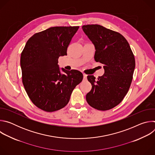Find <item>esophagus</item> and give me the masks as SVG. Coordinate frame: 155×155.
I'll return each mask as SVG.
<instances>
[{
  "label": "esophagus",
  "instance_id": "34e87169",
  "mask_svg": "<svg viewBox=\"0 0 155 155\" xmlns=\"http://www.w3.org/2000/svg\"><path fill=\"white\" fill-rule=\"evenodd\" d=\"M87 80V75L83 74V81H86Z\"/></svg>",
  "mask_w": 155,
  "mask_h": 155
}]
</instances>
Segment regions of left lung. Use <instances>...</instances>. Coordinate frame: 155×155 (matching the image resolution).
<instances>
[{
	"label": "left lung",
	"instance_id": "obj_1",
	"mask_svg": "<svg viewBox=\"0 0 155 155\" xmlns=\"http://www.w3.org/2000/svg\"><path fill=\"white\" fill-rule=\"evenodd\" d=\"M95 47L94 60L101 63L104 74L97 80L87 75L91 90L86 96L92 107L104 111L118 105L130 87L136 62L126 39L119 32L98 25L82 26Z\"/></svg>",
	"mask_w": 155,
	"mask_h": 155
}]
</instances>
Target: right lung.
Returning a JSON list of instances; mask_svg holds the SVG:
<instances>
[{"label":"right lung","instance_id":"right-lung-1","mask_svg":"<svg viewBox=\"0 0 155 155\" xmlns=\"http://www.w3.org/2000/svg\"><path fill=\"white\" fill-rule=\"evenodd\" d=\"M79 26H56L34 34L21 53L22 81L32 103L52 112L64 108L75 86L83 80L77 70L59 68L58 59L67 50Z\"/></svg>","mask_w":155,"mask_h":155}]
</instances>
